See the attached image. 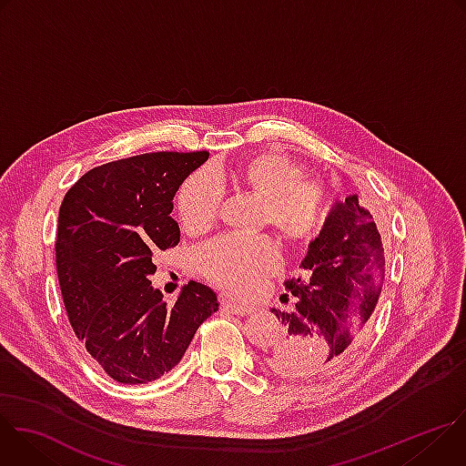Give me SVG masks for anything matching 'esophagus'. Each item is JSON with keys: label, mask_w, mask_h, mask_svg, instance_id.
I'll return each instance as SVG.
<instances>
[{"label": "esophagus", "mask_w": 466, "mask_h": 466, "mask_svg": "<svg viewBox=\"0 0 466 466\" xmlns=\"http://www.w3.org/2000/svg\"><path fill=\"white\" fill-rule=\"evenodd\" d=\"M223 308H225V309H228L230 313L238 315V317H245V315L252 313V308H250V306L236 304V302H230V300H223Z\"/></svg>", "instance_id": "esophagus-1"}]
</instances>
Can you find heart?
I'll return each instance as SVG.
<instances>
[{"label":"heart","instance_id":"1","mask_svg":"<svg viewBox=\"0 0 466 466\" xmlns=\"http://www.w3.org/2000/svg\"><path fill=\"white\" fill-rule=\"evenodd\" d=\"M234 182L263 201V223L295 245L311 243L320 236L329 216V197L322 184L304 180L300 162L279 149L261 151L234 171ZM219 171L198 169L189 175L177 195L180 221L187 232L208 230L223 201ZM198 271L230 295H247L273 275L280 256L268 238L223 236L197 254Z\"/></svg>","mask_w":466,"mask_h":466}]
</instances>
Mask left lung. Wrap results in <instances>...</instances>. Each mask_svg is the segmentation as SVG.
Instances as JSON below:
<instances>
[{
    "label": "left lung",
    "instance_id": "obj_1",
    "mask_svg": "<svg viewBox=\"0 0 466 466\" xmlns=\"http://www.w3.org/2000/svg\"><path fill=\"white\" fill-rule=\"evenodd\" d=\"M299 269V277L286 282L295 297L293 309L271 308L282 320V334L268 365L284 378L334 372L367 338L381 293L385 254L378 227L356 193L334 205Z\"/></svg>",
    "mask_w": 466,
    "mask_h": 466
}]
</instances>
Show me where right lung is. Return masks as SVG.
<instances>
[{
	"label": "right lung",
	"instance_id": "obj_1",
	"mask_svg": "<svg viewBox=\"0 0 466 466\" xmlns=\"http://www.w3.org/2000/svg\"><path fill=\"white\" fill-rule=\"evenodd\" d=\"M208 157L162 151L108 162L85 173L60 205L55 252L64 306L77 339L119 383L169 372L219 309L205 284L187 282L167 304L149 280L153 254L180 241L173 197Z\"/></svg>",
	"mask_w": 466,
	"mask_h": 466
}]
</instances>
